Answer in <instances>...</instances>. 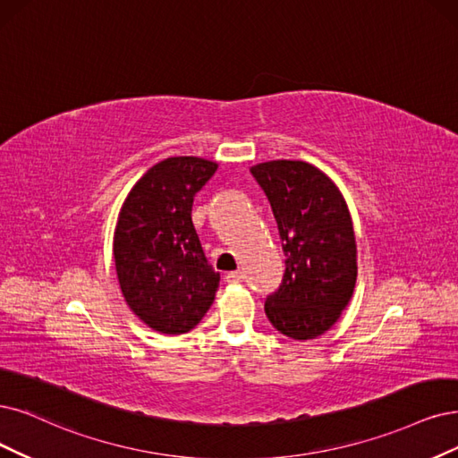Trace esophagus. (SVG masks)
I'll use <instances>...</instances> for the list:
<instances>
[{
	"instance_id": "34e87169",
	"label": "esophagus",
	"mask_w": 458,
	"mask_h": 458,
	"mask_svg": "<svg viewBox=\"0 0 458 458\" xmlns=\"http://www.w3.org/2000/svg\"><path fill=\"white\" fill-rule=\"evenodd\" d=\"M243 279H245V274H243V272H230V274L226 276V281H228L230 284L243 283Z\"/></svg>"
}]
</instances>
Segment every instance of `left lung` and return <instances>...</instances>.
I'll list each match as a JSON object with an SVG mask.
<instances>
[{"mask_svg": "<svg viewBox=\"0 0 458 458\" xmlns=\"http://www.w3.org/2000/svg\"><path fill=\"white\" fill-rule=\"evenodd\" d=\"M277 220L284 252L279 289L264 311L281 334L315 340L330 330L357 283V243L340 189L318 167L301 160H272L250 167Z\"/></svg>", "mask_w": 458, "mask_h": 458, "instance_id": "obj_1", "label": "left lung"}]
</instances>
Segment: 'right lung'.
Returning <instances> with one entry per match:
<instances>
[{"mask_svg": "<svg viewBox=\"0 0 458 458\" xmlns=\"http://www.w3.org/2000/svg\"><path fill=\"white\" fill-rule=\"evenodd\" d=\"M198 157L165 158L133 184L118 213L113 255L121 291L147 327L184 334L208 313L218 289L192 223V203L216 172Z\"/></svg>", "mask_w": 458, "mask_h": 458, "instance_id": "add662e5", "label": "right lung"}]
</instances>
